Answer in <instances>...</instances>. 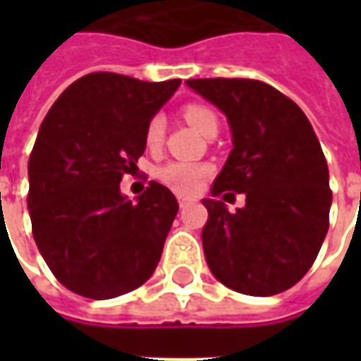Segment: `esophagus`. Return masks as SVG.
<instances>
[{
	"mask_svg": "<svg viewBox=\"0 0 361 361\" xmlns=\"http://www.w3.org/2000/svg\"><path fill=\"white\" fill-rule=\"evenodd\" d=\"M178 203H180V207H185V204L193 203V197H188L183 195V193H180V195H178Z\"/></svg>",
	"mask_w": 361,
	"mask_h": 361,
	"instance_id": "34e87169",
	"label": "esophagus"
}]
</instances>
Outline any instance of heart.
Here are the masks:
<instances>
[{
  "label": "heart",
  "mask_w": 361,
  "mask_h": 361,
  "mask_svg": "<svg viewBox=\"0 0 361 361\" xmlns=\"http://www.w3.org/2000/svg\"><path fill=\"white\" fill-rule=\"evenodd\" d=\"M183 118L189 126L195 127L199 133L209 135L219 129V118L216 114L203 104H188L183 106ZM166 121L162 116H152L145 127V142L149 149H158L164 141ZM211 173V166L201 162H185V160H172L158 168V180L164 185L172 188L173 191L181 193H195L197 189L203 185L204 178Z\"/></svg>",
  "instance_id": "obj_1"
}]
</instances>
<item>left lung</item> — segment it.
<instances>
[{
  "label": "left lung",
  "mask_w": 361,
  "mask_h": 361,
  "mask_svg": "<svg viewBox=\"0 0 361 361\" xmlns=\"http://www.w3.org/2000/svg\"><path fill=\"white\" fill-rule=\"evenodd\" d=\"M188 85L219 106L232 129L234 149L212 195L245 193L235 212L203 199L209 269L235 292L280 294L310 271L329 230L333 191L317 135L294 100L263 81L219 77Z\"/></svg>",
  "instance_id": "obj_1"
}]
</instances>
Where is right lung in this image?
<instances>
[{"mask_svg": "<svg viewBox=\"0 0 361 361\" xmlns=\"http://www.w3.org/2000/svg\"><path fill=\"white\" fill-rule=\"evenodd\" d=\"M180 82L89 73L44 118L28 158V212L46 265L75 294L116 298L157 269L178 201L158 181L127 201L119 181L137 170L145 127Z\"/></svg>", "mask_w": 361, "mask_h": 361, "instance_id": "obj_1", "label": "right lung"}]
</instances>
